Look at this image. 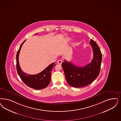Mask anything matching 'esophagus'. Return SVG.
Returning <instances> with one entry per match:
<instances>
[{
  "instance_id": "obj_1",
  "label": "esophagus",
  "mask_w": 121,
  "mask_h": 121,
  "mask_svg": "<svg viewBox=\"0 0 121 121\" xmlns=\"http://www.w3.org/2000/svg\"><path fill=\"white\" fill-rule=\"evenodd\" d=\"M62 60H61V59H59L58 60V61H57V63H58V64H60V65H61L62 63Z\"/></svg>"
}]
</instances>
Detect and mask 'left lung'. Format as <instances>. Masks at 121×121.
I'll use <instances>...</instances> for the list:
<instances>
[{"instance_id":"8db88e82","label":"left lung","mask_w":121,"mask_h":121,"mask_svg":"<svg viewBox=\"0 0 121 121\" xmlns=\"http://www.w3.org/2000/svg\"><path fill=\"white\" fill-rule=\"evenodd\" d=\"M93 58L91 62L84 67H78L64 60L62 64L67 82L75 88L85 87L92 82L99 75L102 54L96 42L91 39Z\"/></svg>"}]
</instances>
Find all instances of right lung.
<instances>
[{"instance_id": "1", "label": "right lung", "mask_w": 121, "mask_h": 121, "mask_svg": "<svg viewBox=\"0 0 121 121\" xmlns=\"http://www.w3.org/2000/svg\"><path fill=\"white\" fill-rule=\"evenodd\" d=\"M23 42L18 50L17 54V73L23 82L29 87L35 89L40 90L46 88L50 83L51 73L52 68L56 65L53 63L40 73L31 75L25 73L22 71L19 62V55L21 47L25 42Z\"/></svg>"}]
</instances>
